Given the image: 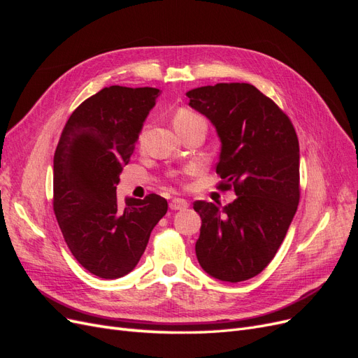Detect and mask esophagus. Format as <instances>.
<instances>
[{"label": "esophagus", "instance_id": "obj_1", "mask_svg": "<svg viewBox=\"0 0 358 358\" xmlns=\"http://www.w3.org/2000/svg\"><path fill=\"white\" fill-rule=\"evenodd\" d=\"M188 208V201L183 200V199H173L170 201V209L171 210H183Z\"/></svg>", "mask_w": 358, "mask_h": 358}]
</instances>
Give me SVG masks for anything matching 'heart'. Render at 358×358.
<instances>
[{"mask_svg": "<svg viewBox=\"0 0 358 358\" xmlns=\"http://www.w3.org/2000/svg\"><path fill=\"white\" fill-rule=\"evenodd\" d=\"M173 124H175V128L178 131H182V129H187L189 127L194 125H204L206 127V121L201 115H199L197 112H194L191 109H187V107H180L173 115Z\"/></svg>", "mask_w": 358, "mask_h": 358, "instance_id": "1", "label": "heart"}]
</instances>
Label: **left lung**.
Listing matches in <instances>:
<instances>
[{"label": "left lung", "mask_w": 358, "mask_h": 358, "mask_svg": "<svg viewBox=\"0 0 358 358\" xmlns=\"http://www.w3.org/2000/svg\"><path fill=\"white\" fill-rule=\"evenodd\" d=\"M221 138L220 189L227 206L194 201L201 218L196 254L206 273L242 282L262 273L284 242L300 200V152L287 113L249 83H216L187 92Z\"/></svg>", "instance_id": "1"}]
</instances>
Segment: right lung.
I'll return each instance as SVG.
<instances>
[{
  "mask_svg": "<svg viewBox=\"0 0 358 358\" xmlns=\"http://www.w3.org/2000/svg\"><path fill=\"white\" fill-rule=\"evenodd\" d=\"M157 88L109 86L86 99L64 127L53 157V212L73 257L90 273L131 272L167 200L148 194L117 204L116 185L134 152Z\"/></svg>",
  "mask_w": 358,
  "mask_h": 358,
  "instance_id": "obj_1",
  "label": "right lung"
}]
</instances>
